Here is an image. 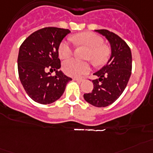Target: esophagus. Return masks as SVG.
<instances>
[{"instance_id": "obj_1", "label": "esophagus", "mask_w": 153, "mask_h": 153, "mask_svg": "<svg viewBox=\"0 0 153 153\" xmlns=\"http://www.w3.org/2000/svg\"><path fill=\"white\" fill-rule=\"evenodd\" d=\"M74 80H76V81H78V82H82L84 80V79H82V78H74Z\"/></svg>"}]
</instances>
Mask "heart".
I'll return each instance as SVG.
<instances>
[{
    "label": "heart",
    "instance_id": "1",
    "mask_svg": "<svg viewBox=\"0 0 153 153\" xmlns=\"http://www.w3.org/2000/svg\"><path fill=\"white\" fill-rule=\"evenodd\" d=\"M73 40L80 46L88 48L87 59H90L94 65H103L108 61L111 50L108 45L103 44L104 40L100 36L92 32H84L76 34L72 37ZM59 55L61 59H65L71 57L74 49L66 40L62 41L59 45ZM64 73L70 76L79 77L90 71L91 66L88 62H79L76 59H69L63 62Z\"/></svg>",
    "mask_w": 153,
    "mask_h": 153
}]
</instances>
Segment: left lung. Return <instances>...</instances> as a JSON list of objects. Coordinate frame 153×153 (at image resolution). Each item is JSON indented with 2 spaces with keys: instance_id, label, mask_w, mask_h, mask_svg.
Here are the masks:
<instances>
[{
  "instance_id": "8db88e82",
  "label": "left lung",
  "mask_w": 153,
  "mask_h": 153,
  "mask_svg": "<svg viewBox=\"0 0 153 153\" xmlns=\"http://www.w3.org/2000/svg\"><path fill=\"white\" fill-rule=\"evenodd\" d=\"M95 31L108 40L112 53L106 65L94 74L98 78L92 80L94 88L84 98L94 106L105 107L113 104L127 87L131 75L132 55L129 46L118 35L107 30Z\"/></svg>"
}]
</instances>
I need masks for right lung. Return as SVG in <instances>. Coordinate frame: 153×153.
<instances>
[{"mask_svg": "<svg viewBox=\"0 0 153 153\" xmlns=\"http://www.w3.org/2000/svg\"><path fill=\"white\" fill-rule=\"evenodd\" d=\"M70 30L45 27L36 30L24 40L18 56L20 81L29 96L42 105L58 100L72 79L59 69V45ZM50 71L47 73V70ZM56 71V75L51 72Z\"/></svg>", "mask_w": 153, "mask_h": 153, "instance_id": "right-lung-1", "label": "right lung"}]
</instances>
